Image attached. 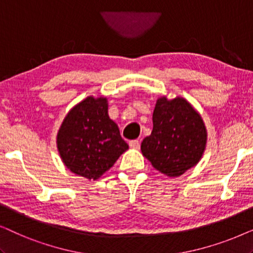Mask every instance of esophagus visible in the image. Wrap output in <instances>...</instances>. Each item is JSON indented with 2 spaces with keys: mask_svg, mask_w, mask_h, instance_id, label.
<instances>
[{
  "mask_svg": "<svg viewBox=\"0 0 253 253\" xmlns=\"http://www.w3.org/2000/svg\"><path fill=\"white\" fill-rule=\"evenodd\" d=\"M129 146L131 148H134V150H138V148L140 147V141L138 139H134V140H130L129 141Z\"/></svg>",
  "mask_w": 253,
  "mask_h": 253,
  "instance_id": "esophagus-1",
  "label": "esophagus"
}]
</instances>
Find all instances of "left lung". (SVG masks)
I'll list each match as a JSON object with an SVG mask.
<instances>
[{
    "label": "left lung",
    "mask_w": 253,
    "mask_h": 253,
    "mask_svg": "<svg viewBox=\"0 0 253 253\" xmlns=\"http://www.w3.org/2000/svg\"><path fill=\"white\" fill-rule=\"evenodd\" d=\"M207 130L200 114L182 96H161L153 112V130L141 143V153L168 177L195 167L206 148Z\"/></svg>",
    "instance_id": "8db88e82"
}]
</instances>
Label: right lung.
<instances>
[{
  "mask_svg": "<svg viewBox=\"0 0 253 253\" xmlns=\"http://www.w3.org/2000/svg\"><path fill=\"white\" fill-rule=\"evenodd\" d=\"M58 154L69 170L96 181L127 148L108 115L105 96H87L69 110L56 137Z\"/></svg>",
  "mask_w": 253,
  "mask_h": 253,
  "instance_id": "1",
  "label": "right lung"
}]
</instances>
